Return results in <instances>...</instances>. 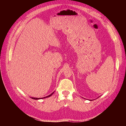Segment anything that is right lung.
<instances>
[{
	"instance_id": "obj_1",
	"label": "right lung",
	"mask_w": 126,
	"mask_h": 126,
	"mask_svg": "<svg viewBox=\"0 0 126 126\" xmlns=\"http://www.w3.org/2000/svg\"><path fill=\"white\" fill-rule=\"evenodd\" d=\"M54 93V92H53L52 93H51V94L50 95H48V96H46V97H42V98H36V97H31V98H32V99H34V100H39V99H42V98H47V97H50V96H51Z\"/></svg>"
}]
</instances>
